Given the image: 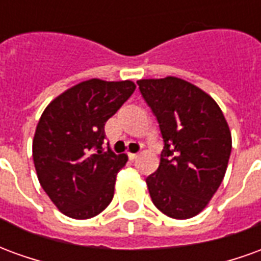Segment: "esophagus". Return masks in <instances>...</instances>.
<instances>
[{
	"label": "esophagus",
	"mask_w": 261,
	"mask_h": 261,
	"mask_svg": "<svg viewBox=\"0 0 261 261\" xmlns=\"http://www.w3.org/2000/svg\"><path fill=\"white\" fill-rule=\"evenodd\" d=\"M137 156H138V153H133V152L128 153V158H130L131 161H134V159H137Z\"/></svg>",
	"instance_id": "1"
}]
</instances>
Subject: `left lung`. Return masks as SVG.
<instances>
[{
  "mask_svg": "<svg viewBox=\"0 0 261 261\" xmlns=\"http://www.w3.org/2000/svg\"><path fill=\"white\" fill-rule=\"evenodd\" d=\"M137 84L165 142L158 170L145 180L149 196L170 218H193L224 180L232 149L229 125L213 97L181 78Z\"/></svg>",
  "mask_w": 261,
  "mask_h": 261,
  "instance_id": "left-lung-1",
  "label": "left lung"
}]
</instances>
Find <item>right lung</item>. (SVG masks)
Segmentation results:
<instances>
[{"label": "right lung", "mask_w": 261, "mask_h": 261, "mask_svg": "<svg viewBox=\"0 0 261 261\" xmlns=\"http://www.w3.org/2000/svg\"><path fill=\"white\" fill-rule=\"evenodd\" d=\"M136 91L133 81H84L44 109L33 137L43 190L61 213L88 219L108 207L127 155L102 149L105 124Z\"/></svg>", "instance_id": "right-lung-1"}]
</instances>
